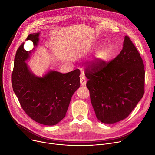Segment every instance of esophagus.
Instances as JSON below:
<instances>
[{"mask_svg": "<svg viewBox=\"0 0 155 155\" xmlns=\"http://www.w3.org/2000/svg\"><path fill=\"white\" fill-rule=\"evenodd\" d=\"M80 84L82 85V86H84L86 85V80L85 78L84 77H82L80 79Z\"/></svg>", "mask_w": 155, "mask_h": 155, "instance_id": "34e87169", "label": "esophagus"}]
</instances>
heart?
I'll return each mask as SVG.
<instances>
[{
	"mask_svg": "<svg viewBox=\"0 0 155 155\" xmlns=\"http://www.w3.org/2000/svg\"><path fill=\"white\" fill-rule=\"evenodd\" d=\"M99 57H101V55H100V56H99Z\"/></svg>",
	"mask_w": 155,
	"mask_h": 155,
	"instance_id": "b5f03b06",
	"label": "heart"
}]
</instances>
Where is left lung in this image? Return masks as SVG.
Wrapping results in <instances>:
<instances>
[{"instance_id": "1", "label": "left lung", "mask_w": 155, "mask_h": 155, "mask_svg": "<svg viewBox=\"0 0 155 155\" xmlns=\"http://www.w3.org/2000/svg\"><path fill=\"white\" fill-rule=\"evenodd\" d=\"M85 75L96 117L103 123L124 119L143 97L144 63L127 36L115 58L108 63L95 59L88 65Z\"/></svg>"}]
</instances>
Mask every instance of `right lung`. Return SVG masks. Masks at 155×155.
<instances>
[{
  "mask_svg": "<svg viewBox=\"0 0 155 155\" xmlns=\"http://www.w3.org/2000/svg\"><path fill=\"white\" fill-rule=\"evenodd\" d=\"M39 33L28 35L37 46ZM18 48L11 75L13 91L24 111L32 120L43 125L53 126L66 116L73 94L80 87L78 69L67 73L50 71L43 77H38L29 71L25 61L31 51Z\"/></svg>",
  "mask_w": 155,
  "mask_h": 155,
  "instance_id": "right-lung-1",
  "label": "right lung"
}]
</instances>
